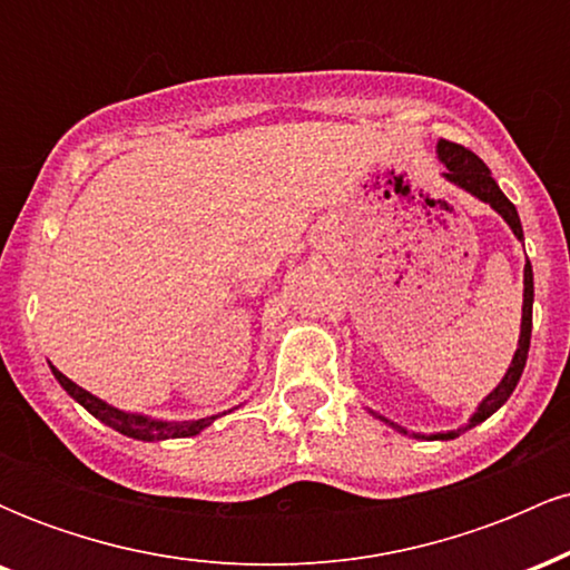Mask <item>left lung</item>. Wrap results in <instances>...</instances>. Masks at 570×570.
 <instances>
[{"instance_id": "1", "label": "left lung", "mask_w": 570, "mask_h": 570, "mask_svg": "<svg viewBox=\"0 0 570 570\" xmlns=\"http://www.w3.org/2000/svg\"><path fill=\"white\" fill-rule=\"evenodd\" d=\"M436 153H440V160L448 166V171H444L448 181L463 187L466 193H472L474 198L490 203V206H493L495 212L507 219V225L512 227V233L517 235V238L522 240V225H520V217H517L514 203L501 193L499 185H495V179L490 176V168L485 166V163L476 158L472 149L461 147V144H453V141H444V139L436 144ZM531 326H533V271H531V263H528L525 265V294H522L520 345H517L514 358H512V364H509L507 375H503L499 389L490 391V394L482 399V404L476 407L472 421H469V426H463L458 431H448V434H434L431 440H455L458 434H463L466 429H472V426H476V423H482L485 417L493 415V412L499 410L509 396H512V391L517 389V383H520V375H522V370H525V362H528V348H531ZM377 417L385 421L383 415H377ZM385 423H389V426H394L396 431H402V434H407V431H404L402 426H396V423H391V421H385Z\"/></svg>"}]
</instances>
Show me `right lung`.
I'll return each instance as SVG.
<instances>
[{"mask_svg": "<svg viewBox=\"0 0 570 570\" xmlns=\"http://www.w3.org/2000/svg\"><path fill=\"white\" fill-rule=\"evenodd\" d=\"M53 375L56 381L63 385V391H67L71 399H77L90 415H96L98 421L107 423V426H112L115 431H120V434L134 436V440L160 442V440H179V436H195L206 426H212V423L219 417V415H212V417H198V421H181V423L153 421V417L147 415H134V412H122L112 407V404L101 402V399L90 394V391H85L77 383H71L69 377L63 375V372H58L56 367H53Z\"/></svg>", "mask_w": 570, "mask_h": 570, "instance_id": "1", "label": "right lung"}]
</instances>
